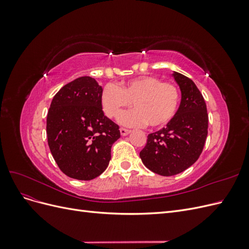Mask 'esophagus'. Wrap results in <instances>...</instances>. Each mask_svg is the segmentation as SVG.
Returning a JSON list of instances; mask_svg holds the SVG:
<instances>
[{
  "instance_id": "obj_1",
  "label": "esophagus",
  "mask_w": 249,
  "mask_h": 249,
  "mask_svg": "<svg viewBox=\"0 0 249 249\" xmlns=\"http://www.w3.org/2000/svg\"><path fill=\"white\" fill-rule=\"evenodd\" d=\"M130 130L129 129H125V127H120V134L123 135V136H125V135L130 134Z\"/></svg>"
}]
</instances>
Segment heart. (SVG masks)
Instances as JSON below:
<instances>
[{
	"label": "heart",
	"instance_id": "heart-1",
	"mask_svg": "<svg viewBox=\"0 0 249 249\" xmlns=\"http://www.w3.org/2000/svg\"><path fill=\"white\" fill-rule=\"evenodd\" d=\"M180 102V91L175 84L155 76H141L118 87L107 84L102 90V108L109 118L118 117L132 104L133 110L120 117L126 125L159 127L175 116Z\"/></svg>",
	"mask_w": 249,
	"mask_h": 249
}]
</instances>
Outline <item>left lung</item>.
Instances as JSON below:
<instances>
[{
	"instance_id": "obj_1",
	"label": "left lung",
	"mask_w": 249,
	"mask_h": 249,
	"mask_svg": "<svg viewBox=\"0 0 249 249\" xmlns=\"http://www.w3.org/2000/svg\"><path fill=\"white\" fill-rule=\"evenodd\" d=\"M182 101L166 127L149 134L140 158L145 166L164 177L176 176L197 161L208 136L207 105L194 82L176 72Z\"/></svg>"
}]
</instances>
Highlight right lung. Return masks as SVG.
I'll return each instance as SVG.
<instances>
[{
  "label": "right lung",
  "mask_w": 249,
  "mask_h": 249,
  "mask_svg": "<svg viewBox=\"0 0 249 249\" xmlns=\"http://www.w3.org/2000/svg\"><path fill=\"white\" fill-rule=\"evenodd\" d=\"M102 87L90 77H80L55 94L47 117L51 153L67 177L90 180L106 170L119 126L104 115Z\"/></svg>",
  "instance_id": "obj_1"
}]
</instances>
